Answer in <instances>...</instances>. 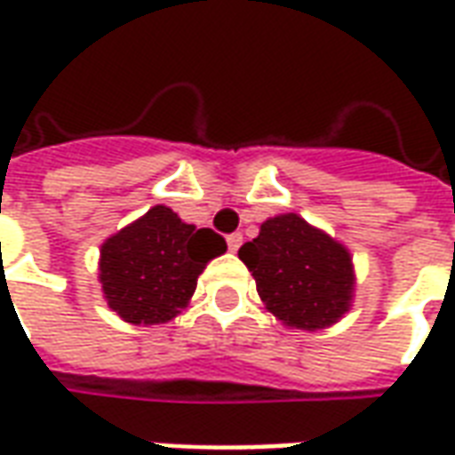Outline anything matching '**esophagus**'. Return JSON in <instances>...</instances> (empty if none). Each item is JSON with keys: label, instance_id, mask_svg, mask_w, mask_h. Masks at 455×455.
Returning a JSON list of instances; mask_svg holds the SVG:
<instances>
[{"label": "esophagus", "instance_id": "34e87169", "mask_svg": "<svg viewBox=\"0 0 455 455\" xmlns=\"http://www.w3.org/2000/svg\"><path fill=\"white\" fill-rule=\"evenodd\" d=\"M240 244H243V233L228 235V247H230V252H237V250H240Z\"/></svg>", "mask_w": 455, "mask_h": 455}]
</instances>
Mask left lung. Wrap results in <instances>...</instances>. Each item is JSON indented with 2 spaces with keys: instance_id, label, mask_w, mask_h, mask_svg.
I'll use <instances>...</instances> for the list:
<instances>
[{
  "instance_id": "obj_1",
  "label": "left lung",
  "mask_w": 455,
  "mask_h": 455,
  "mask_svg": "<svg viewBox=\"0 0 455 455\" xmlns=\"http://www.w3.org/2000/svg\"><path fill=\"white\" fill-rule=\"evenodd\" d=\"M237 254L252 272L267 308L291 328H325L350 306V254L294 212L269 218Z\"/></svg>"
}]
</instances>
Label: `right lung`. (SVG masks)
I'll list each match as a JSON object with an SVG mask.
<instances>
[{
    "label": "right lung",
    "mask_w": 455,
    "mask_h": 455,
    "mask_svg": "<svg viewBox=\"0 0 455 455\" xmlns=\"http://www.w3.org/2000/svg\"><path fill=\"white\" fill-rule=\"evenodd\" d=\"M228 250L225 237L156 205L100 250V282L112 311L137 325L166 323L188 304L198 276Z\"/></svg>",
    "instance_id": "1"
}]
</instances>
